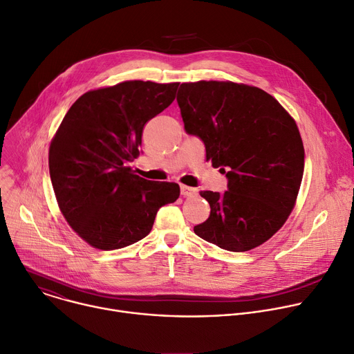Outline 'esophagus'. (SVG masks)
Masks as SVG:
<instances>
[{
	"mask_svg": "<svg viewBox=\"0 0 354 354\" xmlns=\"http://www.w3.org/2000/svg\"><path fill=\"white\" fill-rule=\"evenodd\" d=\"M180 191H181V195H184V197H192V195L197 194V189L192 188V187H188V185H180Z\"/></svg>",
	"mask_w": 354,
	"mask_h": 354,
	"instance_id": "34e87169",
	"label": "esophagus"
}]
</instances>
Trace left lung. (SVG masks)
Segmentation results:
<instances>
[{
	"mask_svg": "<svg viewBox=\"0 0 354 354\" xmlns=\"http://www.w3.org/2000/svg\"><path fill=\"white\" fill-rule=\"evenodd\" d=\"M184 129L226 174L223 194L201 191L211 215L195 234L229 252L268 241L287 221L304 174V145L291 115L266 91L232 82L183 83Z\"/></svg>",
	"mask_w": 354,
	"mask_h": 354,
	"instance_id": "obj_1",
	"label": "left lung"
}]
</instances>
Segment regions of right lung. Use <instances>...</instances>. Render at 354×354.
Returning a JSON list of instances; mask_svg holds the SVG:
<instances>
[{"label":"right lung","instance_id":"obj_1","mask_svg":"<svg viewBox=\"0 0 354 354\" xmlns=\"http://www.w3.org/2000/svg\"><path fill=\"white\" fill-rule=\"evenodd\" d=\"M177 87L124 82L83 94L64 115L49 149L50 180L62 214L88 245L136 243L159 208L180 197L178 184L145 180L128 167L140 154L146 122L174 101Z\"/></svg>","mask_w":354,"mask_h":354}]
</instances>
